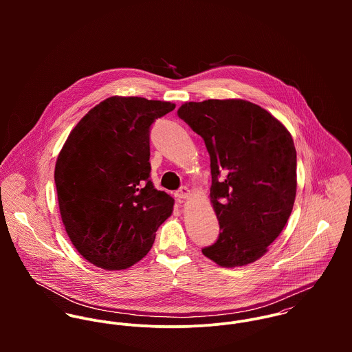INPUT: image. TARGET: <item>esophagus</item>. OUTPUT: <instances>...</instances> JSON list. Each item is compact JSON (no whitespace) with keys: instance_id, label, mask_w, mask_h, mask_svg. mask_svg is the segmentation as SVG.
<instances>
[{"instance_id":"34e87169","label":"esophagus","mask_w":352,"mask_h":352,"mask_svg":"<svg viewBox=\"0 0 352 352\" xmlns=\"http://www.w3.org/2000/svg\"><path fill=\"white\" fill-rule=\"evenodd\" d=\"M176 198L179 199H187L190 195H191V191L187 188V187H182L179 191H176Z\"/></svg>"}]
</instances>
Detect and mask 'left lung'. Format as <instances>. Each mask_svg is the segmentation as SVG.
Masks as SVG:
<instances>
[{
    "mask_svg": "<svg viewBox=\"0 0 352 352\" xmlns=\"http://www.w3.org/2000/svg\"><path fill=\"white\" fill-rule=\"evenodd\" d=\"M177 115L210 154L217 241L201 253L221 267L260 258L283 230L297 192V151L287 129L251 101L186 102Z\"/></svg>",
    "mask_w": 352,
    "mask_h": 352,
    "instance_id": "obj_1",
    "label": "left lung"
}]
</instances>
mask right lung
<instances>
[{"mask_svg": "<svg viewBox=\"0 0 352 352\" xmlns=\"http://www.w3.org/2000/svg\"><path fill=\"white\" fill-rule=\"evenodd\" d=\"M169 101L108 98L72 130L55 164L59 211L74 248L104 270L151 251L173 198L151 180V127Z\"/></svg>", "mask_w": 352, "mask_h": 352, "instance_id": "add662e5", "label": "right lung"}]
</instances>
